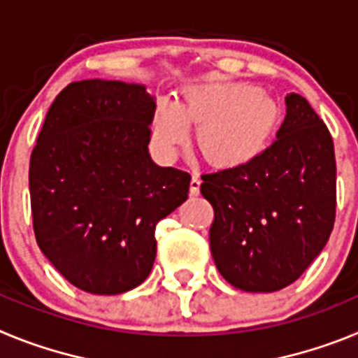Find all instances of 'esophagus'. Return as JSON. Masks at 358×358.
<instances>
[{
  "label": "esophagus",
  "mask_w": 358,
  "mask_h": 358,
  "mask_svg": "<svg viewBox=\"0 0 358 358\" xmlns=\"http://www.w3.org/2000/svg\"><path fill=\"white\" fill-rule=\"evenodd\" d=\"M199 192H201V177L197 173H194L192 181H189V194L199 195Z\"/></svg>",
  "instance_id": "obj_1"
}]
</instances>
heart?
I'll use <instances>...</instances> for the list:
<instances>
[{
	"label": "heart",
	"mask_w": 358,
	"mask_h": 358,
	"mask_svg": "<svg viewBox=\"0 0 358 358\" xmlns=\"http://www.w3.org/2000/svg\"><path fill=\"white\" fill-rule=\"evenodd\" d=\"M281 107L264 90L245 84L202 82L182 91L176 106L159 102L152 120V140L172 159L199 125L195 145L208 163L235 169L258 157L273 140Z\"/></svg>",
	"instance_id": "1"
}]
</instances>
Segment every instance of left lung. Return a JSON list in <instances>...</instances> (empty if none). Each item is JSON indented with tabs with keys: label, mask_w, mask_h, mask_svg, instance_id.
<instances>
[{
	"label": "left lung",
	"mask_w": 358,
	"mask_h": 358,
	"mask_svg": "<svg viewBox=\"0 0 358 358\" xmlns=\"http://www.w3.org/2000/svg\"><path fill=\"white\" fill-rule=\"evenodd\" d=\"M276 140L235 169L202 176L215 220L210 248L224 280L245 292L294 283L327 245L335 220V154L306 98L285 96Z\"/></svg>",
	"instance_id": "1"
}]
</instances>
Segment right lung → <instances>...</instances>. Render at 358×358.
<instances>
[{
  "label": "right lung",
  "mask_w": 358,
  "mask_h": 358,
  "mask_svg": "<svg viewBox=\"0 0 358 358\" xmlns=\"http://www.w3.org/2000/svg\"><path fill=\"white\" fill-rule=\"evenodd\" d=\"M154 100L143 84L71 82L31 152L37 243L85 292L115 296L143 283L156 260L157 222L188 199L189 173L148 154Z\"/></svg>",
  "instance_id": "1"
}]
</instances>
